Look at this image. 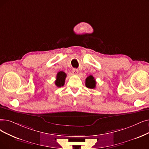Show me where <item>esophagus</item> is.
Wrapping results in <instances>:
<instances>
[{
	"label": "esophagus",
	"mask_w": 149,
	"mask_h": 149,
	"mask_svg": "<svg viewBox=\"0 0 149 149\" xmlns=\"http://www.w3.org/2000/svg\"><path fill=\"white\" fill-rule=\"evenodd\" d=\"M72 72L74 74H78V70L76 69V68H73L72 70Z\"/></svg>",
	"instance_id": "34e87169"
}]
</instances>
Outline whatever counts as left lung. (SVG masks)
Instances as JSON below:
<instances>
[{"label": "left lung", "mask_w": 149, "mask_h": 149, "mask_svg": "<svg viewBox=\"0 0 149 149\" xmlns=\"http://www.w3.org/2000/svg\"><path fill=\"white\" fill-rule=\"evenodd\" d=\"M86 86L89 88H95L96 87V81L93 76H88L86 79Z\"/></svg>", "instance_id": "1"}]
</instances>
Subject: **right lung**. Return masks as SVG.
Instances as JSON below:
<instances>
[{
  "label": "right lung",
  "mask_w": 149,
  "mask_h": 149,
  "mask_svg": "<svg viewBox=\"0 0 149 149\" xmlns=\"http://www.w3.org/2000/svg\"><path fill=\"white\" fill-rule=\"evenodd\" d=\"M67 77V74L63 71H59L57 74L56 79L55 81V84L57 87H61L64 86L65 78Z\"/></svg>",
  "instance_id": "obj_1"
}]
</instances>
